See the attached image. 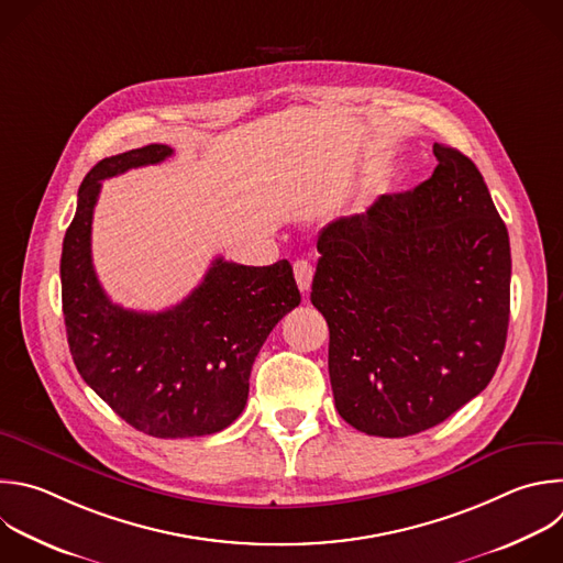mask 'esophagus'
I'll return each instance as SVG.
<instances>
[{"label":"esophagus","instance_id":"1","mask_svg":"<svg viewBox=\"0 0 563 563\" xmlns=\"http://www.w3.org/2000/svg\"><path fill=\"white\" fill-rule=\"evenodd\" d=\"M294 276H296V283L300 287V291H309L311 287V278H313V265L305 258L296 261L294 263Z\"/></svg>","mask_w":563,"mask_h":563}]
</instances>
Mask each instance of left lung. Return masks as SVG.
Segmentation results:
<instances>
[{
    "label": "left lung",
    "instance_id": "obj_1",
    "mask_svg": "<svg viewBox=\"0 0 563 563\" xmlns=\"http://www.w3.org/2000/svg\"><path fill=\"white\" fill-rule=\"evenodd\" d=\"M438 167L318 236L311 302L329 324L335 409L378 438L427 431L486 389L510 313V243L484 176L435 143Z\"/></svg>",
    "mask_w": 563,
    "mask_h": 563
}]
</instances>
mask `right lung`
Instances as JSON below:
<instances>
[{
    "instance_id": "add662e5",
    "label": "right lung",
    "mask_w": 563,
    "mask_h": 563,
    "mask_svg": "<svg viewBox=\"0 0 563 563\" xmlns=\"http://www.w3.org/2000/svg\"><path fill=\"white\" fill-rule=\"evenodd\" d=\"M152 143L99 161L84 178L62 250V305L70 353L86 385L130 427L152 438H199L245 409L252 364L278 320L300 305L291 265L247 267L217 258L183 302L158 313L114 305L90 252L101 180L161 163Z\"/></svg>"
}]
</instances>
